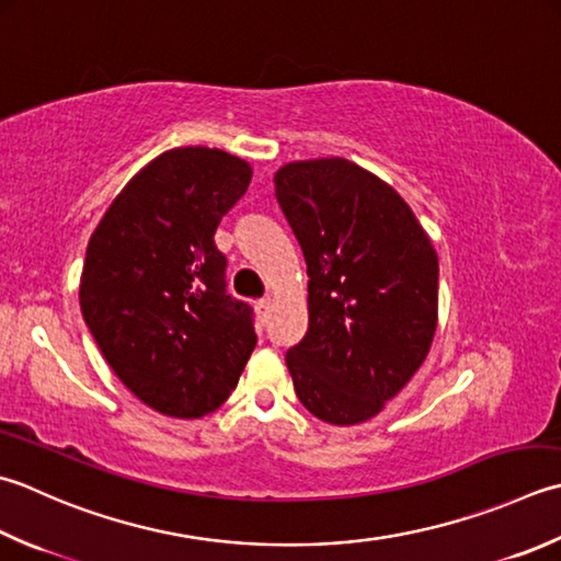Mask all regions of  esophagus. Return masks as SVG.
Masks as SVG:
<instances>
[{
  "label": "esophagus",
  "instance_id": "34e87169",
  "mask_svg": "<svg viewBox=\"0 0 561 561\" xmlns=\"http://www.w3.org/2000/svg\"><path fill=\"white\" fill-rule=\"evenodd\" d=\"M272 299H270V296H267V299H262V301H257V306H255V309H257V316L262 318V321H267V318H270V311H272Z\"/></svg>",
  "mask_w": 561,
  "mask_h": 561
}]
</instances>
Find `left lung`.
I'll use <instances>...</instances> for the list:
<instances>
[{"instance_id":"left-lung-1","label":"left lung","mask_w":561,"mask_h":561,"mask_svg":"<svg viewBox=\"0 0 561 561\" xmlns=\"http://www.w3.org/2000/svg\"><path fill=\"white\" fill-rule=\"evenodd\" d=\"M274 194L309 274V331L287 353L296 397L331 425L365 423L431 353L437 252L401 194L345 158L282 164Z\"/></svg>"}]
</instances>
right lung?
<instances>
[{
  "label": "right lung",
  "mask_w": 561,
  "mask_h": 561,
  "mask_svg": "<svg viewBox=\"0 0 561 561\" xmlns=\"http://www.w3.org/2000/svg\"><path fill=\"white\" fill-rule=\"evenodd\" d=\"M250 180V162L226 150H164L118 192L87 245L84 323L124 387L170 419L224 405L255 350L252 311L226 294L214 243Z\"/></svg>",
  "instance_id": "right-lung-1"
}]
</instances>
